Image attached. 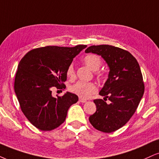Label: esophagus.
<instances>
[{"label": "esophagus", "instance_id": "1", "mask_svg": "<svg viewBox=\"0 0 159 159\" xmlns=\"http://www.w3.org/2000/svg\"><path fill=\"white\" fill-rule=\"evenodd\" d=\"M79 101L80 102H83V103H85V102H87L86 99H83V98H81V97L79 98Z\"/></svg>", "mask_w": 159, "mask_h": 159}]
</instances>
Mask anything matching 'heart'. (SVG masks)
<instances>
[{"label":"heart","instance_id":"1","mask_svg":"<svg viewBox=\"0 0 159 159\" xmlns=\"http://www.w3.org/2000/svg\"><path fill=\"white\" fill-rule=\"evenodd\" d=\"M83 62L91 70L93 71L97 70L96 72V76L99 80H105L107 79V75L105 71L98 70L101 68L102 64L100 57L93 54H88L83 58ZM66 74L70 79L73 80L75 78L76 71L73 64H70L68 66L66 70ZM70 91L72 93H75L83 99H88L97 92V88L95 84L92 82L79 81L75 85L70 87Z\"/></svg>","mask_w":159,"mask_h":159}]
</instances>
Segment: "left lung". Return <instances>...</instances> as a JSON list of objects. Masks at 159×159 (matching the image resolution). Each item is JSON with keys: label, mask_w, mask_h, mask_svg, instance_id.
Segmentation results:
<instances>
[{"label": "left lung", "mask_w": 159, "mask_h": 159, "mask_svg": "<svg viewBox=\"0 0 159 159\" xmlns=\"http://www.w3.org/2000/svg\"><path fill=\"white\" fill-rule=\"evenodd\" d=\"M86 53L101 55L110 68L108 79L99 92L104 99H94L97 111L89 117L93 127L112 133L123 127L136 112L144 92L140 66L130 52L109 45L91 46ZM107 98L110 101L106 102Z\"/></svg>", "instance_id": "8db88e82"}]
</instances>
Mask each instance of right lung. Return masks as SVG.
Here are the masks:
<instances>
[{"label":"right lung","instance_id":"1","mask_svg":"<svg viewBox=\"0 0 159 159\" xmlns=\"http://www.w3.org/2000/svg\"><path fill=\"white\" fill-rule=\"evenodd\" d=\"M86 47H41L29 51L20 61L15 91L23 114L39 130L58 127L66 120L70 105L78 101L77 96L70 92L53 97L52 89H66L68 66Z\"/></svg>","mask_w":159,"mask_h":159}]
</instances>
